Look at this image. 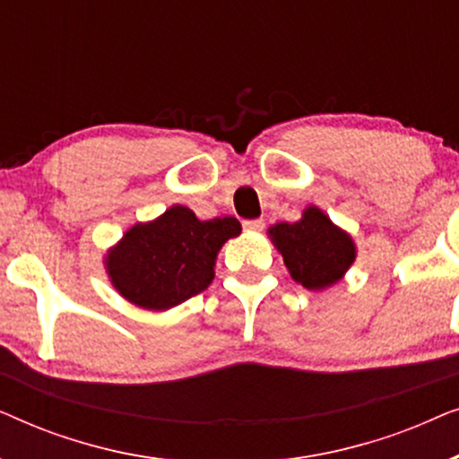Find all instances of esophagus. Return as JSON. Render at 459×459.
<instances>
[{"instance_id": "1", "label": "esophagus", "mask_w": 459, "mask_h": 459, "mask_svg": "<svg viewBox=\"0 0 459 459\" xmlns=\"http://www.w3.org/2000/svg\"><path fill=\"white\" fill-rule=\"evenodd\" d=\"M265 228V221L263 219H250V221H244V230L250 231V234H259Z\"/></svg>"}]
</instances>
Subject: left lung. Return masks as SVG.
<instances>
[{"instance_id":"8db88e82","label":"left lung","mask_w":459,"mask_h":459,"mask_svg":"<svg viewBox=\"0 0 459 459\" xmlns=\"http://www.w3.org/2000/svg\"><path fill=\"white\" fill-rule=\"evenodd\" d=\"M267 234L290 278L307 290L322 292L338 284L357 259L353 236L316 204L307 206L299 221L275 223Z\"/></svg>"}]
</instances>
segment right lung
<instances>
[{
	"label": "right lung",
	"instance_id": "add662e5",
	"mask_svg": "<svg viewBox=\"0 0 459 459\" xmlns=\"http://www.w3.org/2000/svg\"><path fill=\"white\" fill-rule=\"evenodd\" d=\"M240 231L236 217L200 221L192 209L173 204L152 221L131 225L106 250V273L131 305L148 311L173 309L209 288L219 250Z\"/></svg>",
	"mask_w": 459,
	"mask_h": 459
}]
</instances>
